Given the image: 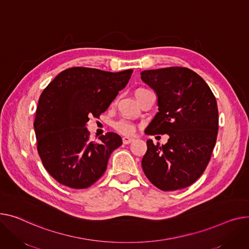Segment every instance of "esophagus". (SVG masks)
<instances>
[{
	"label": "esophagus",
	"mask_w": 249,
	"mask_h": 249,
	"mask_svg": "<svg viewBox=\"0 0 249 249\" xmlns=\"http://www.w3.org/2000/svg\"><path fill=\"white\" fill-rule=\"evenodd\" d=\"M122 140H123V143L124 144H130L131 142H133V138L132 137H128V136H124L123 138H122Z\"/></svg>",
	"instance_id": "esophagus-1"
}]
</instances>
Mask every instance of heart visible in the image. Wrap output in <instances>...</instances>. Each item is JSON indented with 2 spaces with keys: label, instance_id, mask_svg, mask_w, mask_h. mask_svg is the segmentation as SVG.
Masks as SVG:
<instances>
[{
  "label": "heart",
  "instance_id": "1",
  "mask_svg": "<svg viewBox=\"0 0 249 249\" xmlns=\"http://www.w3.org/2000/svg\"><path fill=\"white\" fill-rule=\"evenodd\" d=\"M145 91H147V90L143 89V88H139L135 91V95H138V94L143 93ZM116 129H117L119 132H121V133H123V134H130L134 131L133 125L130 124L129 122H126V121L118 122L117 124H116Z\"/></svg>",
  "mask_w": 249,
  "mask_h": 249
}]
</instances>
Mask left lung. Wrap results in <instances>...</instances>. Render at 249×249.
I'll return each instance as SVG.
<instances>
[{"label":"left lung","instance_id":"8db88e82","mask_svg":"<svg viewBox=\"0 0 249 249\" xmlns=\"http://www.w3.org/2000/svg\"><path fill=\"white\" fill-rule=\"evenodd\" d=\"M141 80L154 90L158 105L145 134L169 136L162 146L147 140L143 171L163 191L188 187L204 172L216 143V99L206 82L188 68L147 70Z\"/></svg>","mask_w":249,"mask_h":249}]
</instances>
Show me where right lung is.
<instances>
[{
  "instance_id": "obj_1",
  "label": "right lung",
  "mask_w": 249,
  "mask_h": 249,
  "mask_svg": "<svg viewBox=\"0 0 249 249\" xmlns=\"http://www.w3.org/2000/svg\"><path fill=\"white\" fill-rule=\"evenodd\" d=\"M132 72L74 67L57 75L42 92L34 122L38 152L59 183L84 189L104 174L122 139L108 132L99 142L91 141L86 125L91 116L99 118L107 110Z\"/></svg>"
}]
</instances>
